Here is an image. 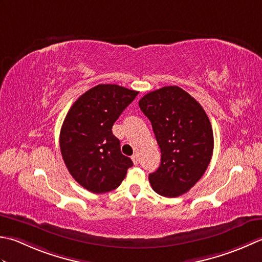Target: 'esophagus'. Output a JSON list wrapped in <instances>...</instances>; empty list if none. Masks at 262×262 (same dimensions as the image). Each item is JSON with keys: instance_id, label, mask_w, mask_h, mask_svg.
I'll return each instance as SVG.
<instances>
[{"instance_id": "1", "label": "esophagus", "mask_w": 262, "mask_h": 262, "mask_svg": "<svg viewBox=\"0 0 262 262\" xmlns=\"http://www.w3.org/2000/svg\"><path fill=\"white\" fill-rule=\"evenodd\" d=\"M132 162H133V164L135 165H138L139 164V156L137 154H135V155H132Z\"/></svg>"}]
</instances>
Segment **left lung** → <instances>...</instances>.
<instances>
[{"label": "left lung", "mask_w": 262, "mask_h": 262, "mask_svg": "<svg viewBox=\"0 0 262 262\" xmlns=\"http://www.w3.org/2000/svg\"><path fill=\"white\" fill-rule=\"evenodd\" d=\"M151 122L162 158L149 182L167 198L186 193L204 175L213 150V135L205 110L178 86L148 93L139 100Z\"/></svg>", "instance_id": "left-lung-1"}]
</instances>
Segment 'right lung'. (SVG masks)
<instances>
[{
	"mask_svg": "<svg viewBox=\"0 0 262 262\" xmlns=\"http://www.w3.org/2000/svg\"><path fill=\"white\" fill-rule=\"evenodd\" d=\"M138 92L117 84H98L74 101L60 132L68 170L93 193L116 189L133 163L121 152L112 126Z\"/></svg>",
	"mask_w": 262,
	"mask_h": 262,
	"instance_id": "obj_1",
	"label": "right lung"
}]
</instances>
